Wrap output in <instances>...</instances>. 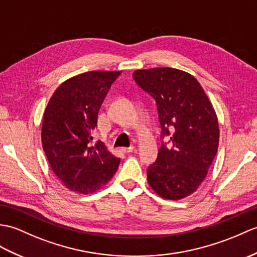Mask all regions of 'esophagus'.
<instances>
[{"label": "esophagus", "mask_w": 257, "mask_h": 257, "mask_svg": "<svg viewBox=\"0 0 257 257\" xmlns=\"http://www.w3.org/2000/svg\"><path fill=\"white\" fill-rule=\"evenodd\" d=\"M134 147H129V148H121L120 150L123 152V153H130V152H133L134 151Z\"/></svg>", "instance_id": "1"}]
</instances>
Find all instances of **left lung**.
Masks as SVG:
<instances>
[{
  "label": "left lung",
  "mask_w": 257,
  "mask_h": 257,
  "mask_svg": "<svg viewBox=\"0 0 257 257\" xmlns=\"http://www.w3.org/2000/svg\"><path fill=\"white\" fill-rule=\"evenodd\" d=\"M137 84L157 100L162 137L159 156L147 171L160 197L180 200L195 193L208 174L219 146L218 117L195 77L174 68L136 70Z\"/></svg>",
  "instance_id": "obj_1"
}]
</instances>
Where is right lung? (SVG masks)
Returning <instances> with one entry per match:
<instances>
[{"label": "right lung", "mask_w": 257, "mask_h": 257, "mask_svg": "<svg viewBox=\"0 0 257 257\" xmlns=\"http://www.w3.org/2000/svg\"><path fill=\"white\" fill-rule=\"evenodd\" d=\"M121 71H88L60 84L44 112L41 143L51 170L65 188L93 194L108 183L120 159L104 142L92 145L98 111Z\"/></svg>", "instance_id": "obj_1"}]
</instances>
